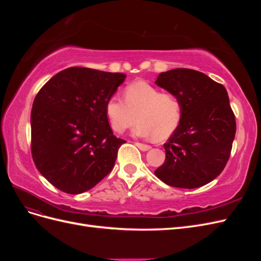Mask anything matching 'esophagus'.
I'll return each mask as SVG.
<instances>
[{"label": "esophagus", "instance_id": "1", "mask_svg": "<svg viewBox=\"0 0 261 261\" xmlns=\"http://www.w3.org/2000/svg\"><path fill=\"white\" fill-rule=\"evenodd\" d=\"M135 145L141 150V151H148V150L151 148L149 145H145V144H141V143H135Z\"/></svg>", "mask_w": 261, "mask_h": 261}]
</instances>
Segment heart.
Segmentation results:
<instances>
[{"label": "heart", "instance_id": "1", "mask_svg": "<svg viewBox=\"0 0 261 261\" xmlns=\"http://www.w3.org/2000/svg\"><path fill=\"white\" fill-rule=\"evenodd\" d=\"M124 99L113 96L106 103V114L114 132L123 133L135 122L133 133L154 140L168 138L178 126L183 106L176 94L161 92L147 82L126 86Z\"/></svg>", "mask_w": 261, "mask_h": 261}]
</instances>
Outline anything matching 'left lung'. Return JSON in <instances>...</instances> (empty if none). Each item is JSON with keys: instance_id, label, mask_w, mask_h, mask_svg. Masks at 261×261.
Returning <instances> with one entry per match:
<instances>
[{"instance_id": "1", "label": "left lung", "mask_w": 261, "mask_h": 261, "mask_svg": "<svg viewBox=\"0 0 261 261\" xmlns=\"http://www.w3.org/2000/svg\"><path fill=\"white\" fill-rule=\"evenodd\" d=\"M155 84L176 94L183 112L164 144L165 161L154 171L167 185L198 188L221 174L236 133L227 91L198 70L175 68L161 73Z\"/></svg>"}]
</instances>
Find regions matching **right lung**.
<instances>
[{
    "mask_svg": "<svg viewBox=\"0 0 261 261\" xmlns=\"http://www.w3.org/2000/svg\"><path fill=\"white\" fill-rule=\"evenodd\" d=\"M126 75L69 67L39 90L31 109L38 171L66 194H82L112 171L125 140L113 135L106 103Z\"/></svg>",
    "mask_w": 261,
    "mask_h": 261,
    "instance_id": "right-lung-1",
    "label": "right lung"
}]
</instances>
